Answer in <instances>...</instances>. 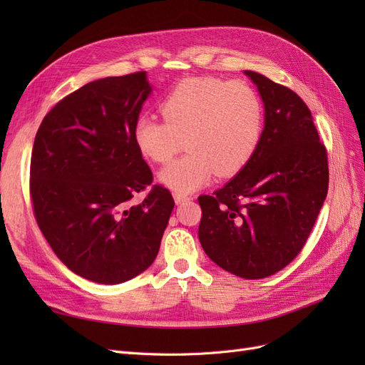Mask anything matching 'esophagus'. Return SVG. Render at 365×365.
<instances>
[{
	"mask_svg": "<svg viewBox=\"0 0 365 365\" xmlns=\"http://www.w3.org/2000/svg\"><path fill=\"white\" fill-rule=\"evenodd\" d=\"M173 200H175L176 204H181V202L189 201V197L184 196V195H180V193H175V195H173Z\"/></svg>",
	"mask_w": 365,
	"mask_h": 365,
	"instance_id": "esophagus-1",
	"label": "esophagus"
}]
</instances>
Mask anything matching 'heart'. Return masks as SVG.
Wrapping results in <instances>:
<instances>
[{
	"instance_id": "heart-1",
	"label": "heart",
	"mask_w": 365,
	"mask_h": 365,
	"mask_svg": "<svg viewBox=\"0 0 365 365\" xmlns=\"http://www.w3.org/2000/svg\"><path fill=\"white\" fill-rule=\"evenodd\" d=\"M160 113L163 121L138 117L132 138L141 155L153 163H168L185 140L190 153L160 172V181L175 193H192L215 173L220 178L236 175L259 146L263 106L245 82L190 77L163 98Z\"/></svg>"
}]
</instances>
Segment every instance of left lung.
Listing matches in <instances>:
<instances>
[{
  "label": "left lung",
  "mask_w": 365,
  "mask_h": 365,
  "mask_svg": "<svg viewBox=\"0 0 365 365\" xmlns=\"http://www.w3.org/2000/svg\"><path fill=\"white\" fill-rule=\"evenodd\" d=\"M264 105L252 158L213 195L197 197V235L207 256L242 279H264L306 244L327 196V152L311 109L288 86L245 71Z\"/></svg>",
  "instance_id": "1"
}]
</instances>
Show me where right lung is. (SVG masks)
<instances>
[{
    "instance_id": "obj_1",
    "label": "right lung",
    "mask_w": 365,
    "mask_h": 365,
    "mask_svg": "<svg viewBox=\"0 0 365 365\" xmlns=\"http://www.w3.org/2000/svg\"><path fill=\"white\" fill-rule=\"evenodd\" d=\"M152 88L146 71L105 77L63 97L43 117L30 161L36 222L62 263L81 277L117 284L155 260L175 201L132 138Z\"/></svg>"
}]
</instances>
